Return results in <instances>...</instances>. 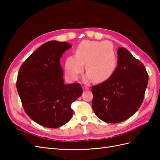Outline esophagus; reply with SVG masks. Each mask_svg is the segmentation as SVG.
Returning <instances> with one entry per match:
<instances>
[{
	"label": "esophagus",
	"mask_w": 160,
	"mask_h": 160,
	"mask_svg": "<svg viewBox=\"0 0 160 160\" xmlns=\"http://www.w3.org/2000/svg\"><path fill=\"white\" fill-rule=\"evenodd\" d=\"M89 87H86V86L83 87V90H89Z\"/></svg>",
	"instance_id": "1"
}]
</instances>
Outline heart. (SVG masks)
<instances>
[{"instance_id": "1", "label": "heart", "mask_w": 160, "mask_h": 160, "mask_svg": "<svg viewBox=\"0 0 160 160\" xmlns=\"http://www.w3.org/2000/svg\"><path fill=\"white\" fill-rule=\"evenodd\" d=\"M117 57L113 47L107 41H83L77 47L75 55L67 58L65 70L69 80L75 81L83 71L85 63L88 71L85 82H103L113 75L117 66Z\"/></svg>"}]
</instances>
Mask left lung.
<instances>
[{"mask_svg":"<svg viewBox=\"0 0 160 160\" xmlns=\"http://www.w3.org/2000/svg\"><path fill=\"white\" fill-rule=\"evenodd\" d=\"M118 67L102 83L91 88L92 108L106 123H117L132 116L142 105L148 83L142 62L124 47L118 49Z\"/></svg>","mask_w":160,"mask_h":160,"instance_id":"8db88e82","label":"left lung"}]
</instances>
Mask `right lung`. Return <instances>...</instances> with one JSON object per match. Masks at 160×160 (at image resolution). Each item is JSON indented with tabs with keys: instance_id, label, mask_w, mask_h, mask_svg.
Returning a JSON list of instances; mask_svg holds the SVG:
<instances>
[{
	"instance_id": "1",
	"label": "right lung",
	"mask_w": 160,
	"mask_h": 160,
	"mask_svg": "<svg viewBox=\"0 0 160 160\" xmlns=\"http://www.w3.org/2000/svg\"><path fill=\"white\" fill-rule=\"evenodd\" d=\"M72 46L45 42L28 57L18 71L17 89L25 113L42 126L57 128L71 119V104L83 93L78 83L64 84L60 58Z\"/></svg>"
}]
</instances>
